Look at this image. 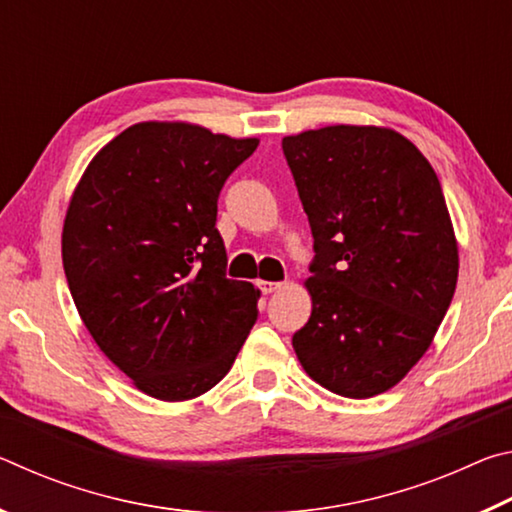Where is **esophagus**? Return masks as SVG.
<instances>
[{
  "instance_id": "obj_1",
  "label": "esophagus",
  "mask_w": 512,
  "mask_h": 512,
  "mask_svg": "<svg viewBox=\"0 0 512 512\" xmlns=\"http://www.w3.org/2000/svg\"><path fill=\"white\" fill-rule=\"evenodd\" d=\"M282 287H284V282H266V280L259 282V289H262L264 293H275V291H280Z\"/></svg>"
}]
</instances>
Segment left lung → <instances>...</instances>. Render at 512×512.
Instances as JSON below:
<instances>
[{
    "instance_id": "8db88e82",
    "label": "left lung",
    "mask_w": 512,
    "mask_h": 512,
    "mask_svg": "<svg viewBox=\"0 0 512 512\" xmlns=\"http://www.w3.org/2000/svg\"><path fill=\"white\" fill-rule=\"evenodd\" d=\"M314 235L307 375L363 400L402 381L454 298L458 246L443 187L418 146L379 126H325L282 140Z\"/></svg>"
}]
</instances>
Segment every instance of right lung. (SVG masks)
<instances>
[{
    "label": "right lung",
    "instance_id": "obj_1",
    "mask_svg": "<svg viewBox=\"0 0 512 512\" xmlns=\"http://www.w3.org/2000/svg\"><path fill=\"white\" fill-rule=\"evenodd\" d=\"M259 140L142 121L94 155L63 225V266L101 352L142 393L183 402L228 375L259 289L225 277L216 201Z\"/></svg>",
    "mask_w": 512,
    "mask_h": 512
}]
</instances>
